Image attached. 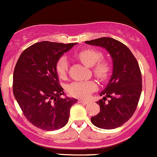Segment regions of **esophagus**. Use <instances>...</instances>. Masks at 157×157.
<instances>
[{
  "label": "esophagus",
  "instance_id": "34e87169",
  "mask_svg": "<svg viewBox=\"0 0 157 157\" xmlns=\"http://www.w3.org/2000/svg\"><path fill=\"white\" fill-rule=\"evenodd\" d=\"M78 102L81 104H83V105H87V104H88V101H86L84 100H79Z\"/></svg>",
  "mask_w": 157,
  "mask_h": 157
}]
</instances>
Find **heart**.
<instances>
[{"label":"heart","mask_w":157,"mask_h":157,"mask_svg":"<svg viewBox=\"0 0 157 157\" xmlns=\"http://www.w3.org/2000/svg\"><path fill=\"white\" fill-rule=\"evenodd\" d=\"M75 57L84 65L91 67V72L101 82H106L112 71V66L109 60L101 58L99 50L91 48L83 49L75 52ZM69 71V63L65 56L61 57L56 65V72L59 78L66 79ZM97 85L92 80L73 82L67 86V91L72 97L86 99L92 91L96 90Z\"/></svg>","instance_id":"obj_1"}]
</instances>
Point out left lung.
Masks as SVG:
<instances>
[{
	"mask_svg": "<svg viewBox=\"0 0 157 157\" xmlns=\"http://www.w3.org/2000/svg\"><path fill=\"white\" fill-rule=\"evenodd\" d=\"M85 43L105 48L113 59L112 76L100 94L105 97L97 102L100 112L91 121L101 129H114L126 123L137 108L142 91L139 64L129 48L117 40L101 37Z\"/></svg>",
	"mask_w": 157,
	"mask_h": 157,
	"instance_id": "8db88e82",
	"label": "left lung"
}]
</instances>
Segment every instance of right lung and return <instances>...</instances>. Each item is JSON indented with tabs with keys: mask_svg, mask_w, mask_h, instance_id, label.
I'll return each mask as SVG.
<instances>
[{
	"mask_svg": "<svg viewBox=\"0 0 157 157\" xmlns=\"http://www.w3.org/2000/svg\"><path fill=\"white\" fill-rule=\"evenodd\" d=\"M76 43L43 41L21 53L13 76L14 97L28 121L43 131H55L68 123L70 108L77 100L64 94L56 65Z\"/></svg>",
	"mask_w": 157,
	"mask_h": 157,
	"instance_id": "add662e5",
	"label": "right lung"
}]
</instances>
